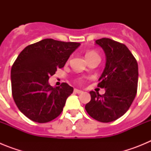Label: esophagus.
<instances>
[{"instance_id": "obj_1", "label": "esophagus", "mask_w": 151, "mask_h": 151, "mask_svg": "<svg viewBox=\"0 0 151 151\" xmlns=\"http://www.w3.org/2000/svg\"><path fill=\"white\" fill-rule=\"evenodd\" d=\"M74 92L75 93H77V94H82V93H83V91H82L78 90V89H76V88L74 89Z\"/></svg>"}]
</instances>
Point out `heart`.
<instances>
[{
  "label": "heart",
  "mask_w": 151,
  "mask_h": 151,
  "mask_svg": "<svg viewBox=\"0 0 151 151\" xmlns=\"http://www.w3.org/2000/svg\"><path fill=\"white\" fill-rule=\"evenodd\" d=\"M94 55H97V54L96 53V52H94V51L88 52L87 54H86V58H88V57H92V56H94Z\"/></svg>",
  "instance_id": "1"
}]
</instances>
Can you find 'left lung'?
Masks as SVG:
<instances>
[{"mask_svg":"<svg viewBox=\"0 0 151 151\" xmlns=\"http://www.w3.org/2000/svg\"><path fill=\"white\" fill-rule=\"evenodd\" d=\"M106 55V66L97 87L105 88V94L90 91L91 101L85 110L92 118L110 122L123 116L137 94L138 63L125 45L110 38L96 40Z\"/></svg>","mask_w":151,"mask_h":151,"instance_id":"1","label":"left lung"}]
</instances>
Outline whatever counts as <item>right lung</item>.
Here are the masks:
<instances>
[{
  "mask_svg": "<svg viewBox=\"0 0 151 151\" xmlns=\"http://www.w3.org/2000/svg\"><path fill=\"white\" fill-rule=\"evenodd\" d=\"M80 43L46 38L22 50L11 68L12 95L19 110L39 123L50 122L62 113L73 88L67 83L49 85L50 76L63 68Z\"/></svg>",
  "mask_w": 151,
  "mask_h": 151,
  "instance_id": "1",
  "label": "right lung"
}]
</instances>
